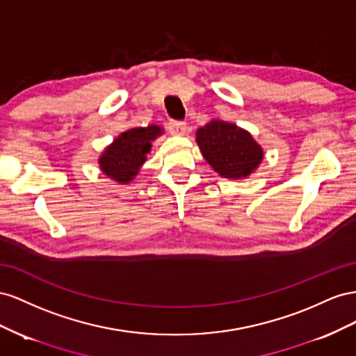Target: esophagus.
Instances as JSON below:
<instances>
[{
	"mask_svg": "<svg viewBox=\"0 0 356 356\" xmlns=\"http://www.w3.org/2000/svg\"><path fill=\"white\" fill-rule=\"evenodd\" d=\"M168 131L172 136H184L186 133V124L180 120H170L168 122Z\"/></svg>",
	"mask_w": 356,
	"mask_h": 356,
	"instance_id": "1",
	"label": "esophagus"
}]
</instances>
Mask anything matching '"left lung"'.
<instances>
[{
	"mask_svg": "<svg viewBox=\"0 0 356 356\" xmlns=\"http://www.w3.org/2000/svg\"><path fill=\"white\" fill-rule=\"evenodd\" d=\"M197 143L211 168L225 179H245L264 158L262 147L246 129L223 120H211L197 131Z\"/></svg>",
	"mask_w": 356,
	"mask_h": 356,
	"instance_id": "obj_1",
	"label": "left lung"
}]
</instances>
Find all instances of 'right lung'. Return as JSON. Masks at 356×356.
I'll list each match as a JSON object with an SVG mask.
<instances>
[{
	"label": "right lung",
	"instance_id": "add662e5",
	"mask_svg": "<svg viewBox=\"0 0 356 356\" xmlns=\"http://www.w3.org/2000/svg\"><path fill=\"white\" fill-rule=\"evenodd\" d=\"M161 134L162 128L158 125L131 128L122 133L99 156L101 171L122 185L129 184L145 164L152 141Z\"/></svg>",
	"mask_w": 356,
	"mask_h": 356
}]
</instances>
